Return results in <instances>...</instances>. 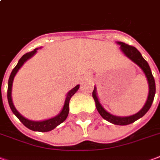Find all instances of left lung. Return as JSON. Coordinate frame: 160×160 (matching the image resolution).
Segmentation results:
<instances>
[{"label": "left lung", "instance_id": "1", "mask_svg": "<svg viewBox=\"0 0 160 160\" xmlns=\"http://www.w3.org/2000/svg\"><path fill=\"white\" fill-rule=\"evenodd\" d=\"M116 43L120 44V46H121L120 49H121V50L125 56H127V58L130 59L131 61L134 62L135 64L138 65L142 70L145 76H146L148 82V96L147 101L144 104L143 107L142 108V110L138 113H136L135 115H132V116H113L109 112H107L106 110H104V107L102 106L100 102L98 100V96H97V91H96L95 87H94V89L93 91V98L94 99V101H95L96 109L98 110V112L99 113V115L104 120H106V121L112 123V124L126 126V125L133 123L134 121L142 117L148 111L153 101L154 95H155V81H154L153 74H152V72H151V69H150L149 65L145 61V59L142 56L141 53L139 52L138 50H137L135 47H133L132 45H129V44H125L123 42L118 41Z\"/></svg>", "mask_w": 160, "mask_h": 160}]
</instances>
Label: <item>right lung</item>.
I'll list each match as a JSON object with an SVG mask.
<instances>
[{
	"label": "right lung",
	"mask_w": 160,
	"mask_h": 160,
	"mask_svg": "<svg viewBox=\"0 0 160 160\" xmlns=\"http://www.w3.org/2000/svg\"><path fill=\"white\" fill-rule=\"evenodd\" d=\"M38 48L34 49L33 51L31 52L26 53L25 55L22 56L20 60L18 62V64L14 69L12 70V73H11L10 78L8 80V88H7V99H8V103H9V106H10L11 110L13 112V114L19 119V121H21L22 124L24 125L25 127H28V129L32 131H35V132H50V131L55 129L58 125L62 123L63 121L67 119V116H68V113H69V102H70L71 98L74 95V93L78 90L79 85H77L75 88H73L72 89H71L67 94V98L65 100L64 106L62 108V111L58 114L57 116L52 118L48 119V120H44V121H30L28 119L25 118L23 116H22L21 114L16 110V108L14 106V104L12 103V82L14 77L17 74V72H18V70L22 67V66L24 64V62H26L30 59L32 56L37 52Z\"/></svg>",
	"instance_id": "add662e5"
}]
</instances>
